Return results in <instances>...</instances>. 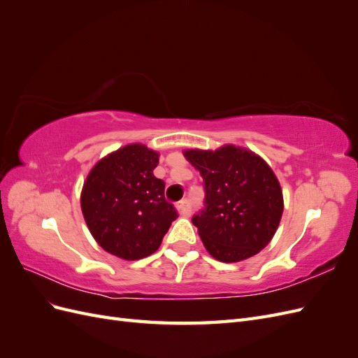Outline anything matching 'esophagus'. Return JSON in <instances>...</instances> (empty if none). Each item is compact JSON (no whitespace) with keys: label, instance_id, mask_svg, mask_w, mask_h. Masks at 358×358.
<instances>
[{"label":"esophagus","instance_id":"obj_1","mask_svg":"<svg viewBox=\"0 0 358 358\" xmlns=\"http://www.w3.org/2000/svg\"><path fill=\"white\" fill-rule=\"evenodd\" d=\"M176 209H178V212H179L182 216H188V215L191 213V203H189V200H187V199L180 200V201L176 204Z\"/></svg>","mask_w":358,"mask_h":358}]
</instances>
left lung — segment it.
Instances as JSON below:
<instances>
[{"label":"left lung","instance_id":"1","mask_svg":"<svg viewBox=\"0 0 358 358\" xmlns=\"http://www.w3.org/2000/svg\"><path fill=\"white\" fill-rule=\"evenodd\" d=\"M203 178L204 206L192 224L220 262H242L272 241L284 212L280 185L264 159L236 146L183 152Z\"/></svg>","mask_w":358,"mask_h":358}]
</instances>
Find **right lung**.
Here are the masks:
<instances>
[{
  "label": "right lung",
  "mask_w": 358,
  "mask_h": 358,
  "mask_svg": "<svg viewBox=\"0 0 358 358\" xmlns=\"http://www.w3.org/2000/svg\"><path fill=\"white\" fill-rule=\"evenodd\" d=\"M157 166L154 150L128 145L96 162L86 178L82 212L104 251L124 259L154 254L179 216L164 197V180L154 176Z\"/></svg>",
  "instance_id": "add662e5"
}]
</instances>
